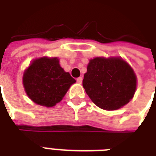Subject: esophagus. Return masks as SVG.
Listing matches in <instances>:
<instances>
[{
  "mask_svg": "<svg viewBox=\"0 0 156 156\" xmlns=\"http://www.w3.org/2000/svg\"><path fill=\"white\" fill-rule=\"evenodd\" d=\"M77 82L78 83H82V82H83V77H79V78H77Z\"/></svg>",
  "mask_w": 156,
  "mask_h": 156,
  "instance_id": "1",
  "label": "esophagus"
}]
</instances>
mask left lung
I'll return each instance as SVG.
<instances>
[{"label": "left lung", "mask_w": 156, "mask_h": 156, "mask_svg": "<svg viewBox=\"0 0 156 156\" xmlns=\"http://www.w3.org/2000/svg\"><path fill=\"white\" fill-rule=\"evenodd\" d=\"M83 86L92 102L100 108H121L133 97L137 78L133 69L120 57L90 60Z\"/></svg>", "instance_id": "obj_1"}]
</instances>
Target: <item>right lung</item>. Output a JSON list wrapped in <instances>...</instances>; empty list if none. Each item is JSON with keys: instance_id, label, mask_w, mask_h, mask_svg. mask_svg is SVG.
Segmentation results:
<instances>
[{"instance_id": "obj_1", "label": "right lung", "mask_w": 156, "mask_h": 156, "mask_svg": "<svg viewBox=\"0 0 156 156\" xmlns=\"http://www.w3.org/2000/svg\"><path fill=\"white\" fill-rule=\"evenodd\" d=\"M74 83L75 79L61 68L57 57L35 59L26 69L23 78L28 97L35 104L48 108L61 102Z\"/></svg>"}]
</instances>
